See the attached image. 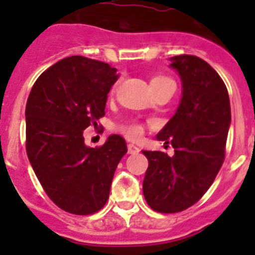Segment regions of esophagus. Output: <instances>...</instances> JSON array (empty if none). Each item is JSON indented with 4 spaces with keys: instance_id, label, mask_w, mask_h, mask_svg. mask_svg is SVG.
<instances>
[{
    "instance_id": "esophagus-1",
    "label": "esophagus",
    "mask_w": 255,
    "mask_h": 255,
    "mask_svg": "<svg viewBox=\"0 0 255 255\" xmlns=\"http://www.w3.org/2000/svg\"><path fill=\"white\" fill-rule=\"evenodd\" d=\"M140 149L139 147H136L133 144H128V153H131V155H136V153H139Z\"/></svg>"
}]
</instances>
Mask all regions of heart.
<instances>
[{"instance_id":"heart-1","label":"heart","mask_w":255,"mask_h":255,"mask_svg":"<svg viewBox=\"0 0 255 255\" xmlns=\"http://www.w3.org/2000/svg\"><path fill=\"white\" fill-rule=\"evenodd\" d=\"M164 81H170V79L164 77H157L152 79V82H164ZM122 131H123V133L127 136L128 139H137V137H140V135H141V131H143V129H141V127H140L139 124H128V126L122 127Z\"/></svg>"}]
</instances>
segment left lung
<instances>
[{
    "mask_svg": "<svg viewBox=\"0 0 255 255\" xmlns=\"http://www.w3.org/2000/svg\"><path fill=\"white\" fill-rule=\"evenodd\" d=\"M169 61L181 79V99L156 139L170 144L174 155L143 151L149 161L144 197L160 213L188 209L209 189L224 163L232 122L226 86L209 63L194 55Z\"/></svg>",
    "mask_w": 255,
    "mask_h": 255,
    "instance_id": "obj_1",
    "label": "left lung"
}]
</instances>
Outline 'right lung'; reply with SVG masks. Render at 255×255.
Masks as SVG:
<instances>
[{
    "instance_id": "right-lung-1",
    "label": "right lung",
    "mask_w": 255,
    "mask_h": 255,
    "mask_svg": "<svg viewBox=\"0 0 255 255\" xmlns=\"http://www.w3.org/2000/svg\"><path fill=\"white\" fill-rule=\"evenodd\" d=\"M104 62L74 55L41 74L26 103L27 157L54 204L73 214L106 205L116 167L127 144L110 135L87 147L83 131L104 116L107 95L119 74Z\"/></svg>"
}]
</instances>
